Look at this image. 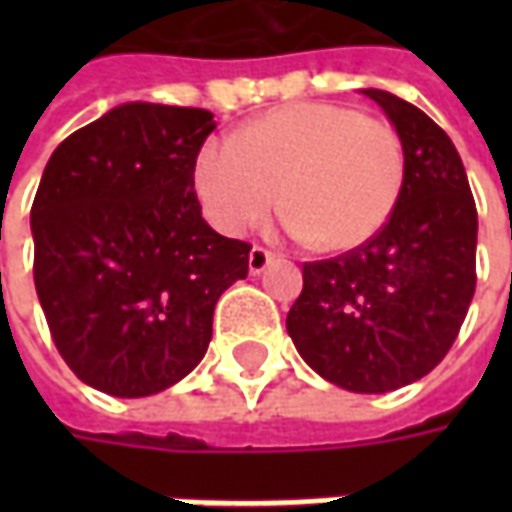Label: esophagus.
Instances as JSON below:
<instances>
[{
	"mask_svg": "<svg viewBox=\"0 0 512 512\" xmlns=\"http://www.w3.org/2000/svg\"><path fill=\"white\" fill-rule=\"evenodd\" d=\"M271 260H274V252H268L263 246H252V252H249V271L252 274H263Z\"/></svg>",
	"mask_w": 512,
	"mask_h": 512,
	"instance_id": "obj_1",
	"label": "esophagus"
}]
</instances>
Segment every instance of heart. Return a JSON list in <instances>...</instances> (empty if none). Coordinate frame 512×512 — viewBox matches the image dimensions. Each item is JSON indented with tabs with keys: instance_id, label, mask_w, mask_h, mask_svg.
<instances>
[{
	"instance_id": "b5f03b06",
	"label": "heart",
	"mask_w": 512,
	"mask_h": 512,
	"mask_svg": "<svg viewBox=\"0 0 512 512\" xmlns=\"http://www.w3.org/2000/svg\"><path fill=\"white\" fill-rule=\"evenodd\" d=\"M406 183V142L392 123L340 104H290L257 117L238 136L208 139L194 186L208 219L241 235L274 211L288 230L326 252L376 238Z\"/></svg>"
}]
</instances>
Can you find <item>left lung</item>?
<instances>
[{
	"label": "left lung",
	"mask_w": 512,
	"mask_h": 512,
	"mask_svg": "<svg viewBox=\"0 0 512 512\" xmlns=\"http://www.w3.org/2000/svg\"><path fill=\"white\" fill-rule=\"evenodd\" d=\"M362 93L406 142L403 194L376 238L304 263L288 334L318 376L378 395L428 376L461 332L477 285V208L450 136L397 95Z\"/></svg>",
	"instance_id": "8db88e82"
}]
</instances>
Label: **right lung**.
<instances>
[{"label":"right lung","mask_w":512,"mask_h":512,"mask_svg":"<svg viewBox=\"0 0 512 512\" xmlns=\"http://www.w3.org/2000/svg\"><path fill=\"white\" fill-rule=\"evenodd\" d=\"M213 128L208 109L123 104L43 169L35 290L65 365L106 395H156L189 376L216 301L249 274L252 246L208 227L194 191Z\"/></svg>","instance_id":"1"}]
</instances>
